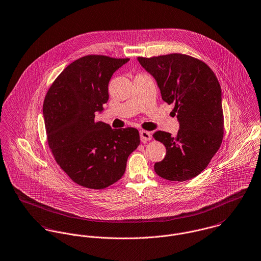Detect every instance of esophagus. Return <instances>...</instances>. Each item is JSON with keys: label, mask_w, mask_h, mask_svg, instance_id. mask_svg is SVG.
Returning <instances> with one entry per match:
<instances>
[{"label": "esophagus", "mask_w": 261, "mask_h": 261, "mask_svg": "<svg viewBox=\"0 0 261 261\" xmlns=\"http://www.w3.org/2000/svg\"><path fill=\"white\" fill-rule=\"evenodd\" d=\"M140 136H141V141L144 142V143L151 140V134L149 132H147V130H141Z\"/></svg>", "instance_id": "obj_1"}]
</instances>
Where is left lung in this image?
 <instances>
[{
	"mask_svg": "<svg viewBox=\"0 0 261 261\" xmlns=\"http://www.w3.org/2000/svg\"><path fill=\"white\" fill-rule=\"evenodd\" d=\"M154 77L162 98L174 105L180 129L176 137L155 132L152 138L167 149L154 172L169 181L184 182L207 168L222 144L224 116L221 87L202 60L181 53L138 57Z\"/></svg>",
	"mask_w": 261,
	"mask_h": 261,
	"instance_id": "obj_1",
	"label": "left lung"
}]
</instances>
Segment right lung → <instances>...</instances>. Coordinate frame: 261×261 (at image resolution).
Listing matches in <instances>:
<instances>
[{
  "instance_id": "right-lung-1",
  "label": "right lung",
  "mask_w": 261,
  "mask_h": 261,
  "mask_svg": "<svg viewBox=\"0 0 261 261\" xmlns=\"http://www.w3.org/2000/svg\"><path fill=\"white\" fill-rule=\"evenodd\" d=\"M129 58L86 55L69 64L49 87L43 114L47 142L60 168L80 186L100 190L124 174L140 146L135 127L115 128L95 120L109 100V82Z\"/></svg>"
}]
</instances>
